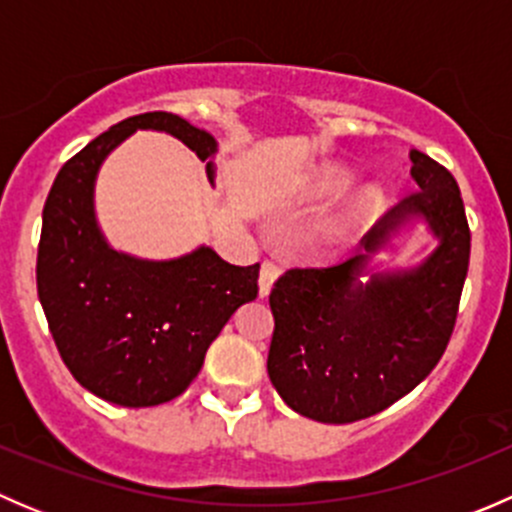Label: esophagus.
I'll use <instances>...</instances> for the list:
<instances>
[{
  "label": "esophagus",
  "instance_id": "1",
  "mask_svg": "<svg viewBox=\"0 0 512 512\" xmlns=\"http://www.w3.org/2000/svg\"><path fill=\"white\" fill-rule=\"evenodd\" d=\"M277 277H280V267L275 265V262H262V270H260V297H267L270 294L272 285L277 282Z\"/></svg>",
  "mask_w": 512,
  "mask_h": 512
}]
</instances>
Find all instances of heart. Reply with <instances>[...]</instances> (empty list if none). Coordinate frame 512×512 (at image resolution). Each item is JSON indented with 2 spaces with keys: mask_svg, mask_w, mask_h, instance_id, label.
<instances>
[{
  "mask_svg": "<svg viewBox=\"0 0 512 512\" xmlns=\"http://www.w3.org/2000/svg\"><path fill=\"white\" fill-rule=\"evenodd\" d=\"M354 173L347 168V165L329 163L319 170L312 178V183L307 185V200L312 203H334L342 195L349 193V188L354 185ZM381 193L376 188H361L359 193L349 200L347 208L342 210L339 220L334 223V232H347L352 227H359L361 223L371 218L379 208Z\"/></svg>",
  "mask_w": 512,
  "mask_h": 512,
  "instance_id": "b5f03b06",
  "label": "heart"
}]
</instances>
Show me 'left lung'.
Here are the masks:
<instances>
[{"instance_id":"1","label":"left lung","mask_w":512,"mask_h":512,"mask_svg":"<svg viewBox=\"0 0 512 512\" xmlns=\"http://www.w3.org/2000/svg\"><path fill=\"white\" fill-rule=\"evenodd\" d=\"M416 193L364 237V255L334 267L289 270L275 282L267 374L297 414L352 423L389 409L438 364L456 324L471 260V230L453 175L411 151ZM414 222L439 240L414 268L370 262Z\"/></svg>"}]
</instances>
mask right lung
Here are the masks:
<instances>
[{
  "instance_id": "add662e5",
  "label": "right lung",
  "mask_w": 512,
  "mask_h": 512,
  "mask_svg": "<svg viewBox=\"0 0 512 512\" xmlns=\"http://www.w3.org/2000/svg\"><path fill=\"white\" fill-rule=\"evenodd\" d=\"M136 131H160L208 160L218 141L175 113L131 116L94 138L56 175L41 215L36 289L74 379L98 399L143 409L175 399L198 376L227 319L257 297L260 262L237 267L200 245L173 260L113 250L96 220L98 170Z\"/></svg>"
}]
</instances>
